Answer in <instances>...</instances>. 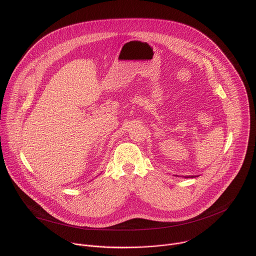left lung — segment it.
<instances>
[{
	"label": "left lung",
	"mask_w": 256,
	"mask_h": 256,
	"mask_svg": "<svg viewBox=\"0 0 256 256\" xmlns=\"http://www.w3.org/2000/svg\"><path fill=\"white\" fill-rule=\"evenodd\" d=\"M192 177H194V176H184V178H192Z\"/></svg>",
	"instance_id": "left-lung-1"
}]
</instances>
